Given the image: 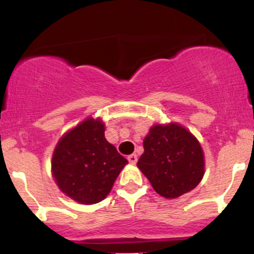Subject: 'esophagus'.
I'll use <instances>...</instances> for the list:
<instances>
[{"mask_svg": "<svg viewBox=\"0 0 254 254\" xmlns=\"http://www.w3.org/2000/svg\"><path fill=\"white\" fill-rule=\"evenodd\" d=\"M127 160H129L130 164L135 165L137 162V155H136V154H131V155L127 156Z\"/></svg>", "mask_w": 254, "mask_h": 254, "instance_id": "esophagus-1", "label": "esophagus"}]
</instances>
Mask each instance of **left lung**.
Wrapping results in <instances>:
<instances>
[{"label":"left lung","mask_w":254,"mask_h":254,"mask_svg":"<svg viewBox=\"0 0 254 254\" xmlns=\"http://www.w3.org/2000/svg\"><path fill=\"white\" fill-rule=\"evenodd\" d=\"M143 147L137 166L160 196L177 198L193 190L202 180V147L185 127L174 123L154 125Z\"/></svg>","instance_id":"obj_1"}]
</instances>
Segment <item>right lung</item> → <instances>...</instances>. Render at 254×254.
Segmentation results:
<instances>
[{
    "label": "right lung",
    "mask_w": 254,
    "mask_h": 254,
    "mask_svg": "<svg viewBox=\"0 0 254 254\" xmlns=\"http://www.w3.org/2000/svg\"><path fill=\"white\" fill-rule=\"evenodd\" d=\"M127 164L105 138L100 119H86L66 132L52 156V174L58 188L82 204L101 202Z\"/></svg>",
    "instance_id": "1"
}]
</instances>
